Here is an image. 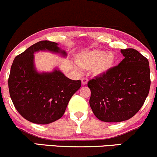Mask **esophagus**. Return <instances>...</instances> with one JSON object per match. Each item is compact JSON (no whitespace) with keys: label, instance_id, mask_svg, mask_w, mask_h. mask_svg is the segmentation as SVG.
I'll list each match as a JSON object with an SVG mask.
<instances>
[{"label":"esophagus","instance_id":"1","mask_svg":"<svg viewBox=\"0 0 157 157\" xmlns=\"http://www.w3.org/2000/svg\"><path fill=\"white\" fill-rule=\"evenodd\" d=\"M88 82V78H85V77H84V78H82V84H83V85H85V84H87Z\"/></svg>","mask_w":157,"mask_h":157}]
</instances>
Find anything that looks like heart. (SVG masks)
<instances>
[{"instance_id":"b5f03b06","label":"heart","mask_w":157,"mask_h":157,"mask_svg":"<svg viewBox=\"0 0 157 157\" xmlns=\"http://www.w3.org/2000/svg\"><path fill=\"white\" fill-rule=\"evenodd\" d=\"M75 62L82 69L90 70L96 75L106 73L114 66L115 56L103 50L84 51L77 54Z\"/></svg>"}]
</instances>
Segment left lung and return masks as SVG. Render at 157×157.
Listing matches in <instances>:
<instances>
[{"instance_id": "left-lung-1", "label": "left lung", "mask_w": 157, "mask_h": 157, "mask_svg": "<svg viewBox=\"0 0 157 157\" xmlns=\"http://www.w3.org/2000/svg\"><path fill=\"white\" fill-rule=\"evenodd\" d=\"M124 59L106 73L88 82L90 105L99 120L119 122L140 110L151 86L147 59L133 48L121 50Z\"/></svg>"}]
</instances>
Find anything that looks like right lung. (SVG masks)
I'll use <instances>...</instances> for the list:
<instances>
[{"mask_svg":"<svg viewBox=\"0 0 157 157\" xmlns=\"http://www.w3.org/2000/svg\"><path fill=\"white\" fill-rule=\"evenodd\" d=\"M58 44L40 40L14 59L8 79L9 90L17 112L26 120L39 124L53 122L64 115L73 95L81 87V80H71L59 70L38 73L33 53L39 50L61 52Z\"/></svg>","mask_w":157,"mask_h":157,"instance_id":"add662e5","label":"right lung"}]
</instances>
